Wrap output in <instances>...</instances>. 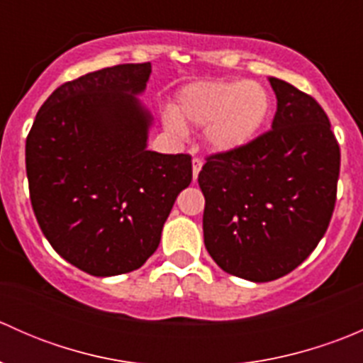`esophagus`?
Returning <instances> with one entry per match:
<instances>
[{"label": "esophagus", "mask_w": 363, "mask_h": 363, "mask_svg": "<svg viewBox=\"0 0 363 363\" xmlns=\"http://www.w3.org/2000/svg\"><path fill=\"white\" fill-rule=\"evenodd\" d=\"M202 164H203L202 160H200V158H193V179L199 177L200 170H202Z\"/></svg>", "instance_id": "1"}]
</instances>
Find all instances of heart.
<instances>
[{"label":"heart","instance_id":"b5f03b06","mask_svg":"<svg viewBox=\"0 0 363 363\" xmlns=\"http://www.w3.org/2000/svg\"><path fill=\"white\" fill-rule=\"evenodd\" d=\"M272 112L270 94L252 80H200L182 87L174 111L164 112V124L177 135L186 124L205 126V140L221 152L251 144Z\"/></svg>","mask_w":363,"mask_h":363}]
</instances>
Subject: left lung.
Returning <instances> with one entry per match:
<instances>
[{
  "mask_svg": "<svg viewBox=\"0 0 363 363\" xmlns=\"http://www.w3.org/2000/svg\"><path fill=\"white\" fill-rule=\"evenodd\" d=\"M272 130L246 147L205 158L203 242L225 272L279 279L318 246L337 200L340 149L311 94L270 77Z\"/></svg>",
  "mask_w": 363,
  "mask_h": 363,
  "instance_id": "1",
  "label": "left lung"
}]
</instances>
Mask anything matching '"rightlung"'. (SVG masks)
<instances>
[{
	"label": "right lung",
	"instance_id": "add662e5",
	"mask_svg": "<svg viewBox=\"0 0 363 363\" xmlns=\"http://www.w3.org/2000/svg\"><path fill=\"white\" fill-rule=\"evenodd\" d=\"M151 63H126L65 82L26 138L29 199L43 235L91 276L140 269L160 246L191 156L147 151L151 116L138 104Z\"/></svg>",
	"mask_w": 363,
	"mask_h": 363
}]
</instances>
